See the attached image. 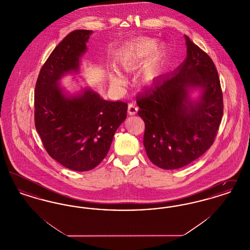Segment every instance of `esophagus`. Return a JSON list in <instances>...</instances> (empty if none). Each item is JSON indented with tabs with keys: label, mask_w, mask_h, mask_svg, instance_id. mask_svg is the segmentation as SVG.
Returning a JSON list of instances; mask_svg holds the SVG:
<instances>
[{
	"label": "esophagus",
	"mask_w": 250,
	"mask_h": 250,
	"mask_svg": "<svg viewBox=\"0 0 250 250\" xmlns=\"http://www.w3.org/2000/svg\"><path fill=\"white\" fill-rule=\"evenodd\" d=\"M138 111V107L134 104V103H130L128 105V114L129 115H135Z\"/></svg>",
	"instance_id": "34e87169"
}]
</instances>
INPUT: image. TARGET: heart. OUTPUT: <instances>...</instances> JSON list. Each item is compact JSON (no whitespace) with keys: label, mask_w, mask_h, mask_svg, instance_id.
<instances>
[{"label":"heart","mask_w":250,"mask_h":250,"mask_svg":"<svg viewBox=\"0 0 250 250\" xmlns=\"http://www.w3.org/2000/svg\"><path fill=\"white\" fill-rule=\"evenodd\" d=\"M163 50L157 48L155 39L143 38L122 48L117 55V62L126 72H133L143 64L142 79L144 83H151L159 76L162 69ZM111 83L120 84L124 78L118 70L111 69L108 73Z\"/></svg>","instance_id":"1"}]
</instances>
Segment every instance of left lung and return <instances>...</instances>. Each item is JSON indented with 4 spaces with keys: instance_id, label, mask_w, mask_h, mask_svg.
<instances>
[{
    "instance_id": "1",
    "label": "left lung",
    "mask_w": 250,
    "mask_h": 250,
    "mask_svg": "<svg viewBox=\"0 0 250 250\" xmlns=\"http://www.w3.org/2000/svg\"><path fill=\"white\" fill-rule=\"evenodd\" d=\"M187 58L137 97L145 124L143 145L149 159L164 169L187 166L214 143L223 115V96L214 62L185 36ZM200 88L192 101L189 94Z\"/></svg>"
}]
</instances>
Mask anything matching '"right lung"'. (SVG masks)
Returning <instances> with one entry per match:
<instances>
[{"mask_svg": "<svg viewBox=\"0 0 250 250\" xmlns=\"http://www.w3.org/2000/svg\"><path fill=\"white\" fill-rule=\"evenodd\" d=\"M92 34L76 30L65 36L42 66L35 90V125L43 145L75 171L93 169L105 158L127 112L123 101H107L89 88L67 95L59 84L63 76L80 71Z\"/></svg>", "mask_w": 250, "mask_h": 250, "instance_id": "right-lung-1", "label": "right lung"}]
</instances>
